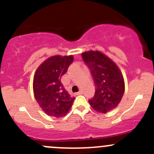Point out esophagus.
Returning <instances> with one entry per match:
<instances>
[{
  "mask_svg": "<svg viewBox=\"0 0 154 154\" xmlns=\"http://www.w3.org/2000/svg\"><path fill=\"white\" fill-rule=\"evenodd\" d=\"M83 94V92H82L81 91H79V92H77V95H79V94Z\"/></svg>",
  "mask_w": 154,
  "mask_h": 154,
  "instance_id": "34e87169",
  "label": "esophagus"
}]
</instances>
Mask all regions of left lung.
Here are the masks:
<instances>
[{
    "label": "left lung",
    "mask_w": 154,
    "mask_h": 154,
    "mask_svg": "<svg viewBox=\"0 0 154 154\" xmlns=\"http://www.w3.org/2000/svg\"><path fill=\"white\" fill-rule=\"evenodd\" d=\"M96 86L94 97L88 103L95 111L106 113L116 108L125 93V81L120 69L114 62L100 51L82 54Z\"/></svg>",
    "instance_id": "left-lung-1"
}]
</instances>
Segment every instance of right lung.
Masks as SVG:
<instances>
[{"instance_id":"right-lung-1","label":"right lung","mask_w":154,"mask_h":154,"mask_svg":"<svg viewBox=\"0 0 154 154\" xmlns=\"http://www.w3.org/2000/svg\"><path fill=\"white\" fill-rule=\"evenodd\" d=\"M74 61L71 56H54L42 63L33 77L35 98L42 109L49 116L60 118L68 112L75 97H71L61 83Z\"/></svg>"}]
</instances>
